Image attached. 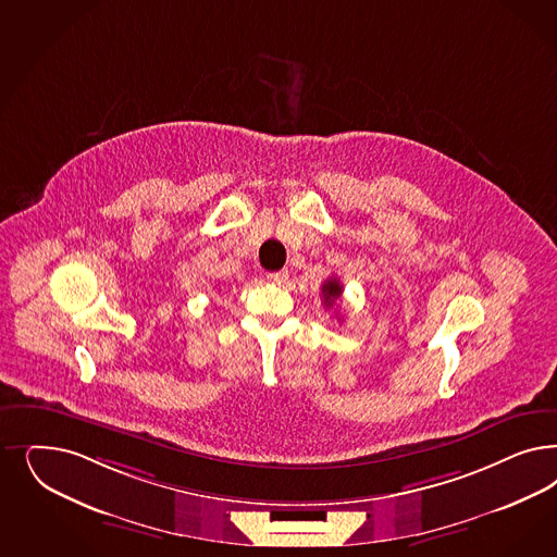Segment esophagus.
Returning a JSON list of instances; mask_svg holds the SVG:
<instances>
[{
  "instance_id": "esophagus-1",
  "label": "esophagus",
  "mask_w": 557,
  "mask_h": 557,
  "mask_svg": "<svg viewBox=\"0 0 557 557\" xmlns=\"http://www.w3.org/2000/svg\"><path fill=\"white\" fill-rule=\"evenodd\" d=\"M267 278H269L270 283H274V285H285L288 281V270L269 272V274H267Z\"/></svg>"
}]
</instances>
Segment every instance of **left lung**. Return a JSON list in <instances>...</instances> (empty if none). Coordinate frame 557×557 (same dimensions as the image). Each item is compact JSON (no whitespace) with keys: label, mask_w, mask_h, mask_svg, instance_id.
<instances>
[{"label":"left lung","mask_w":557,"mask_h":557,"mask_svg":"<svg viewBox=\"0 0 557 557\" xmlns=\"http://www.w3.org/2000/svg\"><path fill=\"white\" fill-rule=\"evenodd\" d=\"M342 288L341 281L336 278V276H330L325 283L322 285V295H323V307H334L338 304V299L342 297ZM341 320V318H338Z\"/></svg>","instance_id":"1"}]
</instances>
